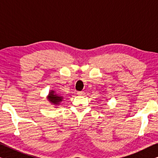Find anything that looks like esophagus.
<instances>
[{
    "label": "esophagus",
    "mask_w": 158,
    "mask_h": 158,
    "mask_svg": "<svg viewBox=\"0 0 158 158\" xmlns=\"http://www.w3.org/2000/svg\"><path fill=\"white\" fill-rule=\"evenodd\" d=\"M84 94H85V92H83V91L77 92V95H79V96H83Z\"/></svg>",
    "instance_id": "1"
}]
</instances>
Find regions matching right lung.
Segmentation results:
<instances>
[{
    "mask_svg": "<svg viewBox=\"0 0 158 158\" xmlns=\"http://www.w3.org/2000/svg\"><path fill=\"white\" fill-rule=\"evenodd\" d=\"M47 98L49 102L55 106V108H58L62 101H63L64 97L61 96V95L57 94L55 90H50V91L49 92V94L47 95Z\"/></svg>",
    "mask_w": 158,
    "mask_h": 158,
    "instance_id": "right-lung-1",
    "label": "right lung"
}]
</instances>
